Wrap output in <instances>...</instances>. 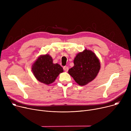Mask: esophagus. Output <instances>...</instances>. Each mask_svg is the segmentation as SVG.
I'll return each instance as SVG.
<instances>
[{
	"label": "esophagus",
	"instance_id": "34e87169",
	"mask_svg": "<svg viewBox=\"0 0 131 131\" xmlns=\"http://www.w3.org/2000/svg\"><path fill=\"white\" fill-rule=\"evenodd\" d=\"M63 68H64V70L65 72H67L68 71V66H64L63 67Z\"/></svg>",
	"mask_w": 131,
	"mask_h": 131
}]
</instances>
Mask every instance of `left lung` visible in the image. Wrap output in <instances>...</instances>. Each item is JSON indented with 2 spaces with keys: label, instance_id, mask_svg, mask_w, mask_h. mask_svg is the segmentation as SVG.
Listing matches in <instances>:
<instances>
[{
  "label": "left lung",
  "instance_id": "obj_1",
  "mask_svg": "<svg viewBox=\"0 0 131 131\" xmlns=\"http://www.w3.org/2000/svg\"><path fill=\"white\" fill-rule=\"evenodd\" d=\"M74 64V66L68 70V73L81 86L93 80L100 68L98 58L94 52L87 49L77 55Z\"/></svg>",
  "mask_w": 131,
  "mask_h": 131
}]
</instances>
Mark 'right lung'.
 <instances>
[{
    "instance_id": "add662e5",
    "label": "right lung",
    "mask_w": 131,
    "mask_h": 131,
    "mask_svg": "<svg viewBox=\"0 0 131 131\" xmlns=\"http://www.w3.org/2000/svg\"><path fill=\"white\" fill-rule=\"evenodd\" d=\"M32 72L36 79L43 83L49 84L56 80L63 68L58 64H53L49 54L39 57L32 66Z\"/></svg>"
}]
</instances>
